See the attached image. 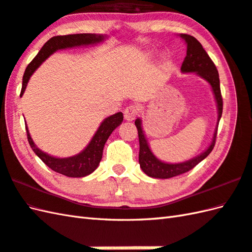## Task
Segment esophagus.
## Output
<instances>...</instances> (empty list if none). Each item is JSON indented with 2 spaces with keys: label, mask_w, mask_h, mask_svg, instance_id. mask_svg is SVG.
I'll list each match as a JSON object with an SVG mask.
<instances>
[{
  "label": "esophagus",
  "mask_w": 252,
  "mask_h": 252,
  "mask_svg": "<svg viewBox=\"0 0 252 252\" xmlns=\"http://www.w3.org/2000/svg\"><path fill=\"white\" fill-rule=\"evenodd\" d=\"M136 115H137V109L135 106L126 107L125 111H123V117H125L126 121H133L135 119Z\"/></svg>",
  "instance_id": "esophagus-1"
}]
</instances>
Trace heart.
Here are the masks:
<instances>
[{"label":"heart","mask_w":252,"mask_h":252,"mask_svg":"<svg viewBox=\"0 0 252 252\" xmlns=\"http://www.w3.org/2000/svg\"><path fill=\"white\" fill-rule=\"evenodd\" d=\"M163 61H164V62L168 61V55H163Z\"/></svg>","instance_id":"b5f03b06"}]
</instances>
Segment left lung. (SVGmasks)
I'll use <instances>...</instances> for the list:
<instances>
[{"label":"left lung","mask_w":252,"mask_h":252,"mask_svg":"<svg viewBox=\"0 0 252 252\" xmlns=\"http://www.w3.org/2000/svg\"><path fill=\"white\" fill-rule=\"evenodd\" d=\"M180 37L185 41V43L187 45L186 57L184 58L183 63H182L181 71L183 73L194 72L198 77L202 78L205 81L210 84L217 103L218 122L215 133H213L212 141L205 152H202L200 155H198V156L187 160V161L184 162L168 163L159 160L153 154L151 148H149L145 133H144L143 130L142 119L141 118H137L135 120V126L137 127L138 141H140L138 162H140V167L143 170V172L154 179H170L173 178V176L183 174L187 172V171H189L194 167H196L200 161H202V160L212 152L213 147H215L219 121H220L222 116L223 100L220 90V79H219V72L217 70L216 65L211 61V58L209 57L207 52L203 50V47L199 43V41L195 39L194 36L181 33Z\"/></svg>","instance_id":"left-lung-1"}]
</instances>
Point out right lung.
I'll return each mask as SVG.
<instances>
[{
  "mask_svg": "<svg viewBox=\"0 0 252 252\" xmlns=\"http://www.w3.org/2000/svg\"><path fill=\"white\" fill-rule=\"evenodd\" d=\"M107 39V35L104 34H95V33H78V34H68V35H57L53 36L43 47L37 53V55L33 58L28 67L26 68L24 77H23V88H21L20 96H23L27 84H28L30 77L37 68L41 66L46 58H49L52 54H54L58 50L72 49V47L79 46H88V45H96L101 43ZM123 121L122 112H117L115 115L105 118L101 121L97 131L95 132L92 140L90 141L88 146L85 147L81 153H79L74 156L58 158L51 156V155L42 152L37 147L34 142L32 141L31 135L28 130V126L26 125L27 137L32 148V151L43 161L47 167L51 168L53 171L63 175L69 176V178H83L91 174L98 167V164L103 157V149L105 143L108 140V137L117 126H119Z\"/></svg>",
  "mask_w": 252,
  "mask_h": 252,
  "instance_id": "1",
  "label": "right lung"
}]
</instances>
